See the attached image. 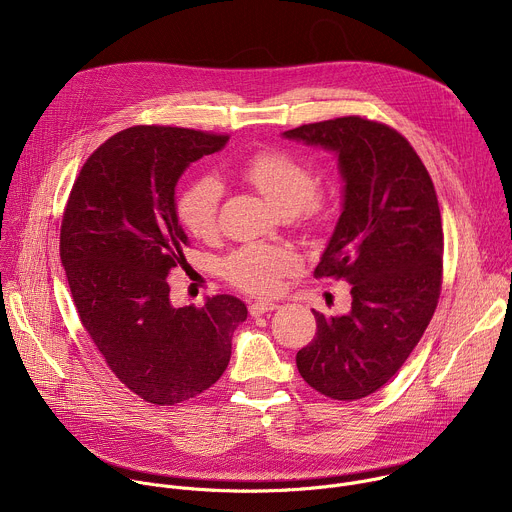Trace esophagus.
<instances>
[{
  "label": "esophagus",
  "mask_w": 512,
  "mask_h": 512,
  "mask_svg": "<svg viewBox=\"0 0 512 512\" xmlns=\"http://www.w3.org/2000/svg\"><path fill=\"white\" fill-rule=\"evenodd\" d=\"M277 308H279V304H273V302H255V304L249 306V314H251L253 318H257V316H263V314L273 312V310H277Z\"/></svg>",
  "instance_id": "1"
}]
</instances>
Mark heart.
<instances>
[{"label": "heart", "mask_w": 512, "mask_h": 512, "mask_svg": "<svg viewBox=\"0 0 512 512\" xmlns=\"http://www.w3.org/2000/svg\"><path fill=\"white\" fill-rule=\"evenodd\" d=\"M243 178L281 214L302 216L316 221L322 216V204L316 196L318 178L312 168L283 152H259L241 170ZM221 188L214 180L190 184L178 202V214L184 227L198 239H212L218 231ZM298 267V257L281 247L247 245L235 251L225 273L231 283L249 294L267 296L277 291L281 277Z\"/></svg>", "instance_id": "1"}]
</instances>
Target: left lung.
Masks as SVG:
<instances>
[{
	"instance_id": "1",
	"label": "left lung",
	"mask_w": 512,
	"mask_h": 512,
	"mask_svg": "<svg viewBox=\"0 0 512 512\" xmlns=\"http://www.w3.org/2000/svg\"><path fill=\"white\" fill-rule=\"evenodd\" d=\"M338 158L342 210L314 271L346 279L350 312L324 316L298 352L318 393L356 401L381 389L423 336L442 289L444 231L433 182L395 129L338 117L281 133Z\"/></svg>"
}]
</instances>
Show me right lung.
Returning a JSON list of instances; mask_svg holds the SVG:
<instances>
[{
  "label": "right lung",
  "instance_id": "right-lung-1",
  "mask_svg": "<svg viewBox=\"0 0 512 512\" xmlns=\"http://www.w3.org/2000/svg\"><path fill=\"white\" fill-rule=\"evenodd\" d=\"M227 141L182 127L119 131L85 162L62 216L60 259L81 322L115 377L154 405L188 401L221 379L247 320L229 294L178 308L168 283L188 245L176 184Z\"/></svg>",
  "mask_w": 512,
  "mask_h": 512
}]
</instances>
